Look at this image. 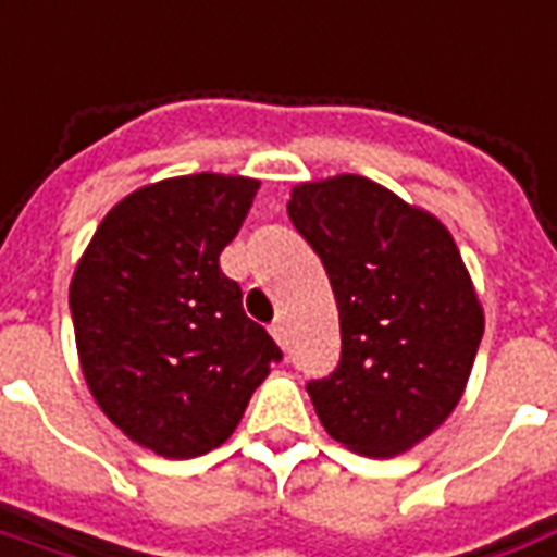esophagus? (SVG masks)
Masks as SVG:
<instances>
[{"label":"esophagus","instance_id":"obj_1","mask_svg":"<svg viewBox=\"0 0 557 557\" xmlns=\"http://www.w3.org/2000/svg\"><path fill=\"white\" fill-rule=\"evenodd\" d=\"M270 332H273V338L278 341V347L287 350V344H290V341H287V323H284V320H275L273 326H270Z\"/></svg>","mask_w":557,"mask_h":557}]
</instances>
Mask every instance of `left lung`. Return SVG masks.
Masks as SVG:
<instances>
[{
  "label": "left lung",
  "instance_id": "left-lung-1",
  "mask_svg": "<svg viewBox=\"0 0 557 557\" xmlns=\"http://www.w3.org/2000/svg\"><path fill=\"white\" fill-rule=\"evenodd\" d=\"M287 213L326 267L341 364L308 383L320 424L362 457H397L457 409L484 306L450 231L362 174L290 189Z\"/></svg>",
  "mask_w": 557,
  "mask_h": 557
}]
</instances>
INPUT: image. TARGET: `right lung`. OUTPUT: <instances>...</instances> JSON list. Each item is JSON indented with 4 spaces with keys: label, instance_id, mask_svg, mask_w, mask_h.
Masks as SVG:
<instances>
[{
    "label": "right lung",
    "instance_id": "add662e5",
    "mask_svg": "<svg viewBox=\"0 0 557 557\" xmlns=\"http://www.w3.org/2000/svg\"><path fill=\"white\" fill-rule=\"evenodd\" d=\"M258 186L216 172L139 186L103 216L73 270L88 392L129 442L165 460L219 448L282 359L219 270Z\"/></svg>",
    "mask_w": 557,
    "mask_h": 557
}]
</instances>
